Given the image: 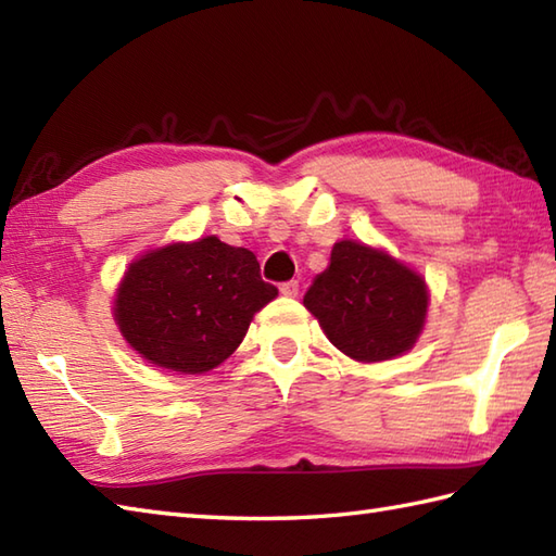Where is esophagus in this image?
I'll return each mask as SVG.
<instances>
[{
  "mask_svg": "<svg viewBox=\"0 0 556 556\" xmlns=\"http://www.w3.org/2000/svg\"><path fill=\"white\" fill-rule=\"evenodd\" d=\"M279 291L285 293V296H289V299H293V296H299V281L296 279H291V281H285V285L279 287Z\"/></svg>",
  "mask_w": 556,
  "mask_h": 556,
  "instance_id": "obj_1",
  "label": "esophagus"
}]
</instances>
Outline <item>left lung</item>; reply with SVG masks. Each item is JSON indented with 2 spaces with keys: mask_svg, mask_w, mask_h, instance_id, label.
<instances>
[{
  "mask_svg": "<svg viewBox=\"0 0 556 556\" xmlns=\"http://www.w3.org/2000/svg\"><path fill=\"white\" fill-rule=\"evenodd\" d=\"M428 301L420 275L356 241L334 243L327 269L303 296L327 339L361 363L389 361L413 349Z\"/></svg>",
  "mask_w": 556,
  "mask_h": 556,
  "instance_id": "left-lung-1",
  "label": "left lung"
}]
</instances>
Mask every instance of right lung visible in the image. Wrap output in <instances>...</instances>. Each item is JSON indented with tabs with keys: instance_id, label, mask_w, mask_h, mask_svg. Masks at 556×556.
I'll list each match as a JSON object with an SVG mask.
<instances>
[{
	"instance_id": "obj_1",
	"label": "right lung",
	"mask_w": 556,
	"mask_h": 556,
	"mask_svg": "<svg viewBox=\"0 0 556 556\" xmlns=\"http://www.w3.org/2000/svg\"><path fill=\"white\" fill-rule=\"evenodd\" d=\"M275 296L248 248L205 236L134 260L116 289L114 320L146 361L200 375L239 349L253 315Z\"/></svg>"
}]
</instances>
